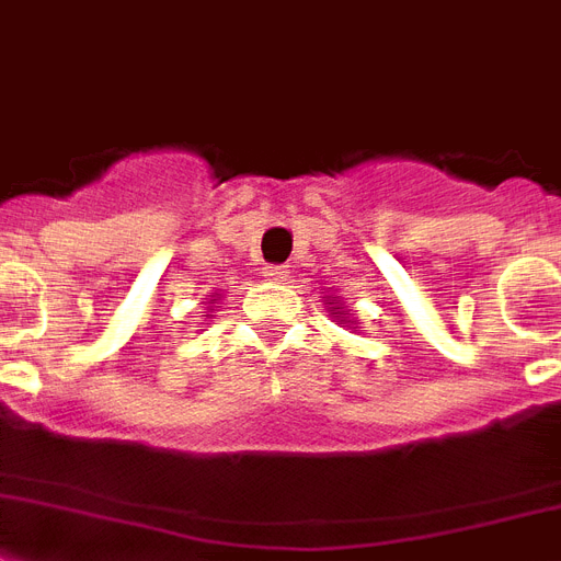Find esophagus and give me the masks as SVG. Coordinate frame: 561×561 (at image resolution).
<instances>
[{
	"label": "esophagus",
	"instance_id": "1",
	"mask_svg": "<svg viewBox=\"0 0 561 561\" xmlns=\"http://www.w3.org/2000/svg\"><path fill=\"white\" fill-rule=\"evenodd\" d=\"M262 273L271 282H282V279H285V276H288V267H285V264H267V267H264Z\"/></svg>",
	"mask_w": 561,
	"mask_h": 561
}]
</instances>
